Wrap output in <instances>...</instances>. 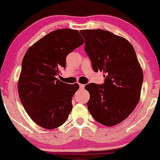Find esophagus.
<instances>
[{"instance_id": "esophagus-1", "label": "esophagus", "mask_w": 160, "mask_h": 160, "mask_svg": "<svg viewBox=\"0 0 160 160\" xmlns=\"http://www.w3.org/2000/svg\"><path fill=\"white\" fill-rule=\"evenodd\" d=\"M79 87H80V89H83L84 88V87H85V85L84 84H79Z\"/></svg>"}]
</instances>
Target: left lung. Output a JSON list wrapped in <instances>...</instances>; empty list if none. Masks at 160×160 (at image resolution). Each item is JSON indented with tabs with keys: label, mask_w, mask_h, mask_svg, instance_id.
Segmentation results:
<instances>
[{
	"label": "left lung",
	"mask_w": 160,
	"mask_h": 160,
	"mask_svg": "<svg viewBox=\"0 0 160 160\" xmlns=\"http://www.w3.org/2000/svg\"><path fill=\"white\" fill-rule=\"evenodd\" d=\"M85 51L95 72L106 74L102 85L87 84V108L98 122L106 127L119 124L134 111L141 98L143 73L132 44L104 30H82Z\"/></svg>",
	"instance_id": "1"
}]
</instances>
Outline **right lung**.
I'll return each mask as SVG.
<instances>
[{
  "label": "right lung",
  "mask_w": 160,
  "mask_h": 160,
  "mask_svg": "<svg viewBox=\"0 0 160 160\" xmlns=\"http://www.w3.org/2000/svg\"><path fill=\"white\" fill-rule=\"evenodd\" d=\"M84 43L73 29L54 30L29 47L22 62L18 93L35 123L52 130L65 123L71 112L72 98L79 88L56 78L66 66V57Z\"/></svg>",
  "instance_id": "1"
}]
</instances>
